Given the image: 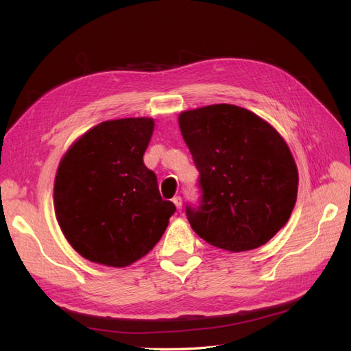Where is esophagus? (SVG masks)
Instances as JSON below:
<instances>
[{"label":"esophagus","mask_w":351,"mask_h":351,"mask_svg":"<svg viewBox=\"0 0 351 351\" xmlns=\"http://www.w3.org/2000/svg\"><path fill=\"white\" fill-rule=\"evenodd\" d=\"M173 202H174V205L177 206V210H178V212L183 209V199H182V196H176V197L173 199Z\"/></svg>","instance_id":"1"}]
</instances>
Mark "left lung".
<instances>
[{"label": "left lung", "mask_w": 351, "mask_h": 351, "mask_svg": "<svg viewBox=\"0 0 351 351\" xmlns=\"http://www.w3.org/2000/svg\"><path fill=\"white\" fill-rule=\"evenodd\" d=\"M178 124L199 171V200L186 205L196 234L230 252L271 240L289 221L299 184L278 132L230 104L184 111Z\"/></svg>", "instance_id": "1"}]
</instances>
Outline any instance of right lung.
I'll use <instances>...</instances> for the list:
<instances>
[{
  "label": "right lung",
  "mask_w": 351,
  "mask_h": 351,
  "mask_svg": "<svg viewBox=\"0 0 351 351\" xmlns=\"http://www.w3.org/2000/svg\"><path fill=\"white\" fill-rule=\"evenodd\" d=\"M151 119L104 121L61 159L54 206L58 224L84 259L121 268L143 258L176 212L143 164Z\"/></svg>",
  "instance_id": "1"
}]
</instances>
